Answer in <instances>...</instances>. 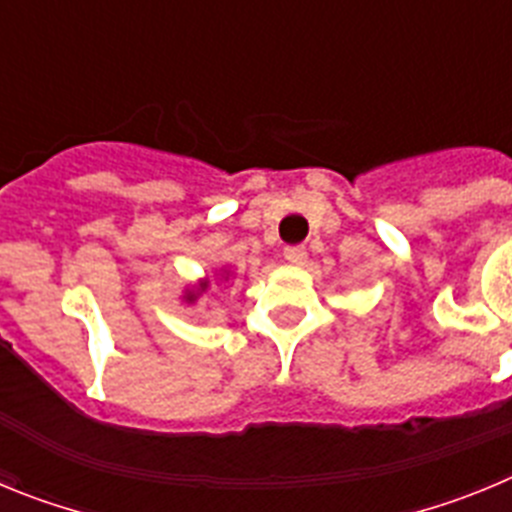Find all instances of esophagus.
<instances>
[{
  "label": "esophagus",
  "instance_id": "1",
  "mask_svg": "<svg viewBox=\"0 0 512 512\" xmlns=\"http://www.w3.org/2000/svg\"><path fill=\"white\" fill-rule=\"evenodd\" d=\"M284 259H287L289 264L302 266L307 261V248L305 246H287L284 248Z\"/></svg>",
  "mask_w": 512,
  "mask_h": 512
}]
</instances>
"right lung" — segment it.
<instances>
[{"mask_svg":"<svg viewBox=\"0 0 512 512\" xmlns=\"http://www.w3.org/2000/svg\"><path fill=\"white\" fill-rule=\"evenodd\" d=\"M192 297H194V295H192Z\"/></svg>","mask_w":512,"mask_h":512,"instance_id":"right-lung-1","label":"right lung"}]
</instances>
